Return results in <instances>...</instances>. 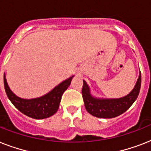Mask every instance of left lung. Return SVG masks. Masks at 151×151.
<instances>
[{"instance_id": "1", "label": "left lung", "mask_w": 151, "mask_h": 151, "mask_svg": "<svg viewBox=\"0 0 151 151\" xmlns=\"http://www.w3.org/2000/svg\"><path fill=\"white\" fill-rule=\"evenodd\" d=\"M141 86V73L139 76L135 88L126 96L120 99H100L91 96L89 88L83 81L82 96L85 109L90 114L100 118H113L124 113L135 102L139 93Z\"/></svg>"}]
</instances>
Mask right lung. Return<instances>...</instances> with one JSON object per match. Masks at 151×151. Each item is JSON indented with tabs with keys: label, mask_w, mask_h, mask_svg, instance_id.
Wrapping results in <instances>:
<instances>
[{
	"label": "right lung",
	"mask_w": 151,
	"mask_h": 151,
	"mask_svg": "<svg viewBox=\"0 0 151 151\" xmlns=\"http://www.w3.org/2000/svg\"><path fill=\"white\" fill-rule=\"evenodd\" d=\"M73 77L60 83L48 94L32 99H21L16 96L8 87L5 75H4V85L8 99L20 112L34 119H44L51 117L57 112L62 96L70 85Z\"/></svg>",
	"instance_id": "right-lung-1"
}]
</instances>
